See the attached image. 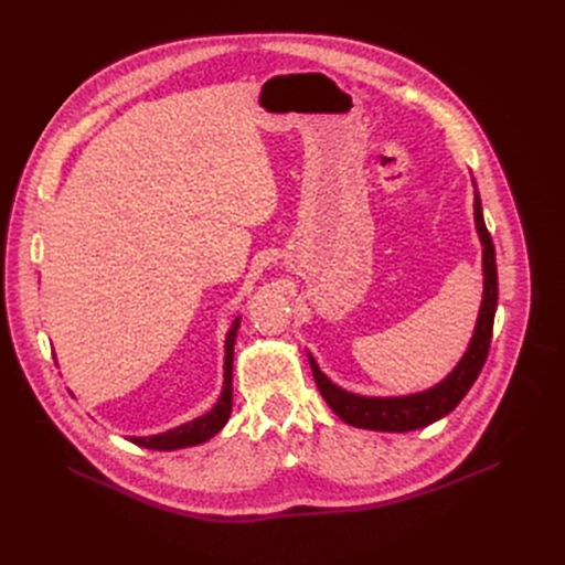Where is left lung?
Returning a JSON list of instances; mask_svg holds the SVG:
<instances>
[{
	"instance_id": "8db88e82",
	"label": "left lung",
	"mask_w": 565,
	"mask_h": 565,
	"mask_svg": "<svg viewBox=\"0 0 565 565\" xmlns=\"http://www.w3.org/2000/svg\"><path fill=\"white\" fill-rule=\"evenodd\" d=\"M476 185V181H473ZM473 216H476V230L480 234L482 244V276H486V291H482V306L478 315V324L471 338V344L467 354L458 363L448 377L437 384L435 388L402 395V397H363L347 393L338 388L329 377L321 372L310 356L312 377L317 382V388L321 397L327 399V405L349 425L363 427V429H380V433H409V429L425 427L450 414L460 405V399L469 393L478 374L486 365L490 342H492V327H494V312L499 301V280H497V255L492 236L482 221V204L478 191L473 193Z\"/></svg>"
}]
</instances>
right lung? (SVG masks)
Returning <instances> with one entry per match:
<instances>
[{
  "label": "right lung",
  "mask_w": 565,
  "mask_h": 565,
  "mask_svg": "<svg viewBox=\"0 0 565 565\" xmlns=\"http://www.w3.org/2000/svg\"><path fill=\"white\" fill-rule=\"evenodd\" d=\"M238 317L234 319V324L227 333L225 340V382H223V393L209 414L183 423L174 429H168L163 435H153V437H130L132 444H138L142 448H151V450H177V448H185V446H198L206 439H211L216 433H221L223 425L227 423L230 414H232V363H234V342H236V333H238Z\"/></svg>",
  "instance_id": "obj_1"
}]
</instances>
